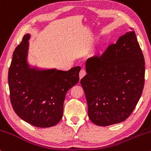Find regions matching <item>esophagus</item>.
Returning <instances> with one entry per match:
<instances>
[{
  "mask_svg": "<svg viewBox=\"0 0 151 151\" xmlns=\"http://www.w3.org/2000/svg\"><path fill=\"white\" fill-rule=\"evenodd\" d=\"M86 75V71L85 70H84V69H81L80 72H79V79H81V78H83L84 77V76Z\"/></svg>",
  "mask_w": 151,
  "mask_h": 151,
  "instance_id": "1",
  "label": "esophagus"
}]
</instances>
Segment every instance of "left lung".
<instances>
[{"mask_svg": "<svg viewBox=\"0 0 151 151\" xmlns=\"http://www.w3.org/2000/svg\"><path fill=\"white\" fill-rule=\"evenodd\" d=\"M86 72L80 82L90 120L101 126L125 121L139 101L145 81L144 58L134 31L88 59Z\"/></svg>", "mask_w": 151, "mask_h": 151, "instance_id": "8db88e82", "label": "left lung"}]
</instances>
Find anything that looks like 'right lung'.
Masks as SVG:
<instances>
[{"label":"right lung","mask_w":151,"mask_h":151,"mask_svg":"<svg viewBox=\"0 0 151 151\" xmlns=\"http://www.w3.org/2000/svg\"><path fill=\"white\" fill-rule=\"evenodd\" d=\"M30 38V34L24 35L13 52L8 70L10 101L25 122L36 127H52L62 119L66 93L79 82L81 67L62 71L30 67L27 60Z\"/></svg>","instance_id":"add662e5"}]
</instances>
